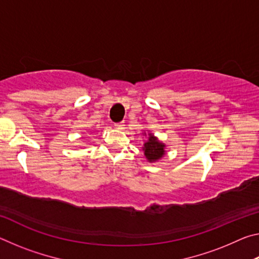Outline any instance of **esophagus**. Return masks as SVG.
<instances>
[{"label": "esophagus", "mask_w": 259, "mask_h": 259, "mask_svg": "<svg viewBox=\"0 0 259 259\" xmlns=\"http://www.w3.org/2000/svg\"><path fill=\"white\" fill-rule=\"evenodd\" d=\"M116 129H120V130H123L124 129V122H119V123H115Z\"/></svg>", "instance_id": "esophagus-1"}]
</instances>
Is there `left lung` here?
<instances>
[{"mask_svg":"<svg viewBox=\"0 0 259 259\" xmlns=\"http://www.w3.org/2000/svg\"><path fill=\"white\" fill-rule=\"evenodd\" d=\"M164 147V144L159 142V139L154 137V135L150 133L148 134L147 140H145V144H144L143 151L148 161L155 162L157 160H160L161 157L165 154Z\"/></svg>","mask_w":259,"mask_h":259,"instance_id":"8db88e82","label":"left lung"}]
</instances>
